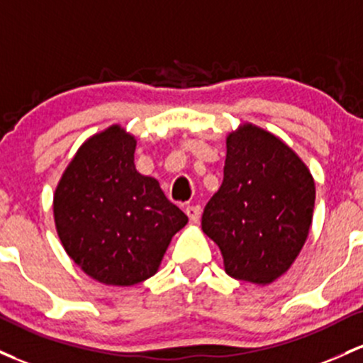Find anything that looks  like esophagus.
Wrapping results in <instances>:
<instances>
[{
	"label": "esophagus",
	"instance_id": "esophagus-1",
	"mask_svg": "<svg viewBox=\"0 0 363 363\" xmlns=\"http://www.w3.org/2000/svg\"><path fill=\"white\" fill-rule=\"evenodd\" d=\"M186 216H189L190 223H199V219H201V214H202V207L201 206H189L185 209Z\"/></svg>",
	"mask_w": 363,
	"mask_h": 363
}]
</instances>
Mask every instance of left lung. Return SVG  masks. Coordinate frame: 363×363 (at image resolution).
Here are the masks:
<instances>
[{"label": "left lung", "instance_id": "obj_1", "mask_svg": "<svg viewBox=\"0 0 363 363\" xmlns=\"http://www.w3.org/2000/svg\"><path fill=\"white\" fill-rule=\"evenodd\" d=\"M315 183L305 162L271 132L245 123L226 137L225 178L207 202L202 231L231 278L269 284L302 250Z\"/></svg>", "mask_w": 363, "mask_h": 363}]
</instances>
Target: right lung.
<instances>
[{"instance_id":"right-lung-1","label":"right lung","mask_w":363,"mask_h":363,"mask_svg":"<svg viewBox=\"0 0 363 363\" xmlns=\"http://www.w3.org/2000/svg\"><path fill=\"white\" fill-rule=\"evenodd\" d=\"M137 140L120 125L85 140L56 186L52 211L63 248L92 279L132 286L160 269L189 223L157 180L135 169Z\"/></svg>"}]
</instances>
